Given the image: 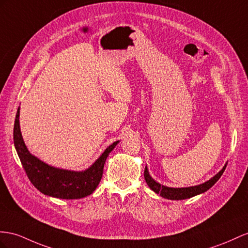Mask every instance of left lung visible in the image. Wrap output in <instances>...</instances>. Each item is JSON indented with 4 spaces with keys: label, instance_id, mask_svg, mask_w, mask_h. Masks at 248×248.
I'll use <instances>...</instances> for the list:
<instances>
[{
    "label": "left lung",
    "instance_id": "obj_1",
    "mask_svg": "<svg viewBox=\"0 0 248 248\" xmlns=\"http://www.w3.org/2000/svg\"><path fill=\"white\" fill-rule=\"evenodd\" d=\"M225 168H226V164L217 175L214 176L213 178L209 179L208 181L202 183L200 186H189V187L174 188V187H168V186H161L150 176L147 167L144 169V179H145V182L148 183L150 188L152 190H154L156 194H160V196L163 197V198L170 199V200H183V199H187V198H190V197H194L196 195L206 192L207 189L211 188L215 183L220 179V177L225 170Z\"/></svg>",
    "mask_w": 248,
    "mask_h": 248
}]
</instances>
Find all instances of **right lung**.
<instances>
[{
  "instance_id": "1",
  "label": "right lung",
  "mask_w": 248,
  "mask_h": 248,
  "mask_svg": "<svg viewBox=\"0 0 248 248\" xmlns=\"http://www.w3.org/2000/svg\"><path fill=\"white\" fill-rule=\"evenodd\" d=\"M18 116L20 108L16 112L14 128L15 147L31 183L44 195L60 199H80L91 195L103 177L107 157L118 141L113 142L107 148L98 159L84 172L56 169L44 163L29 153L21 134Z\"/></svg>"
}]
</instances>
